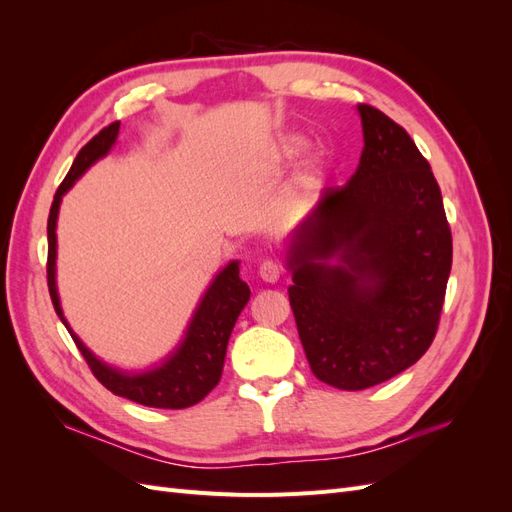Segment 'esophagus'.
Listing matches in <instances>:
<instances>
[{
	"mask_svg": "<svg viewBox=\"0 0 512 512\" xmlns=\"http://www.w3.org/2000/svg\"><path fill=\"white\" fill-rule=\"evenodd\" d=\"M258 273H260V277H262V280H265V282L275 284V282L282 277V265H280V262H275V260H265V262H262V265H260Z\"/></svg>",
	"mask_w": 512,
	"mask_h": 512,
	"instance_id": "34e87169",
	"label": "esophagus"
}]
</instances>
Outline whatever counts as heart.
Returning a JSON list of instances; mask_svg holds the SVG:
<instances>
[{
    "label": "heart",
    "mask_w": 512,
    "mask_h": 512,
    "mask_svg": "<svg viewBox=\"0 0 512 512\" xmlns=\"http://www.w3.org/2000/svg\"><path fill=\"white\" fill-rule=\"evenodd\" d=\"M303 149V141L299 136H288V138H284L282 141V145H280V153L284 158H292V156H297V153Z\"/></svg>",
    "instance_id": "b5f03b06"
}]
</instances>
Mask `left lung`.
Here are the masks:
<instances>
[{
	"label": "left lung",
	"mask_w": 512,
	"mask_h": 512,
	"mask_svg": "<svg viewBox=\"0 0 512 512\" xmlns=\"http://www.w3.org/2000/svg\"><path fill=\"white\" fill-rule=\"evenodd\" d=\"M363 153L294 230L290 307L314 376L363 391L414 365L438 331L453 237L410 134L359 104ZM336 262L333 263L332 260Z\"/></svg>",
	"instance_id": "1"
}]
</instances>
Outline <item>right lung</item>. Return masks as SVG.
<instances>
[{"label": "right lung", "mask_w": 512, "mask_h": 512, "mask_svg": "<svg viewBox=\"0 0 512 512\" xmlns=\"http://www.w3.org/2000/svg\"><path fill=\"white\" fill-rule=\"evenodd\" d=\"M119 121L100 130L91 141L79 151V156L72 162L66 179L55 192L49 224H46V235H49V260H46V282H49V294L59 320L72 335L76 348L81 350L83 359L87 361L91 374H94L108 391L126 397L136 404L147 408H164V410H181L198 404L205 399L215 386H218L226 359V346L232 333V327L241 314L245 303L250 301V288L239 277V260H232L230 265L220 271L211 286L207 288L205 297L200 299L196 312L190 320V327L177 350L168 359L156 367L143 371V374H126L111 365L102 363L98 356L91 352L76 333L70 329L68 320L64 318L59 305V294L55 286V258H57V213L61 196H64L72 183L79 179L85 170L104 158L117 141Z\"/></svg>", "instance_id": "right-lung-1"}]
</instances>
